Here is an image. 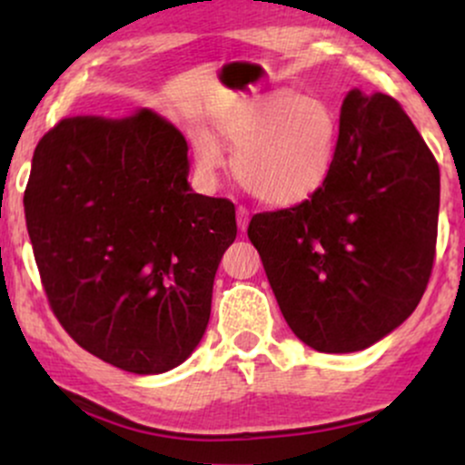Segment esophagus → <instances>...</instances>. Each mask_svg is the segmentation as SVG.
<instances>
[{"instance_id": "esophagus-1", "label": "esophagus", "mask_w": 465, "mask_h": 465, "mask_svg": "<svg viewBox=\"0 0 465 465\" xmlns=\"http://www.w3.org/2000/svg\"><path fill=\"white\" fill-rule=\"evenodd\" d=\"M247 225H249V210L247 207L240 205L238 207V229L240 232H247Z\"/></svg>"}]
</instances>
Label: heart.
I'll list each match as a JSON object with an SVG mask.
<instances>
[{"label":"heart","mask_w":465,"mask_h":465,"mask_svg":"<svg viewBox=\"0 0 465 465\" xmlns=\"http://www.w3.org/2000/svg\"><path fill=\"white\" fill-rule=\"evenodd\" d=\"M218 135L236 148L233 173L242 188L273 207L311 199L328 181L339 151V115L325 100L275 92L218 120ZM203 173L221 168L223 153L207 133L194 137Z\"/></svg>","instance_id":"heart-1"}]
</instances>
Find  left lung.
Listing matches in <instances>:
<instances>
[{
  "mask_svg": "<svg viewBox=\"0 0 465 465\" xmlns=\"http://www.w3.org/2000/svg\"><path fill=\"white\" fill-rule=\"evenodd\" d=\"M339 126L322 188L247 229L286 323L328 354L370 348L418 308L440 214V165L391 95L354 89Z\"/></svg>",
  "mask_w": 465,
  "mask_h": 465,
  "instance_id": "obj_1",
  "label": "left lung"
}]
</instances>
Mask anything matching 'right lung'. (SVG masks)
<instances>
[{
  "label": "right lung",
  "mask_w": 465,
  "mask_h": 465,
  "mask_svg": "<svg viewBox=\"0 0 465 465\" xmlns=\"http://www.w3.org/2000/svg\"><path fill=\"white\" fill-rule=\"evenodd\" d=\"M188 142L151 109L76 115L41 137L24 207L58 323L89 354L163 373L194 351L223 253L229 199L192 192Z\"/></svg>",
  "instance_id": "1"
}]
</instances>
